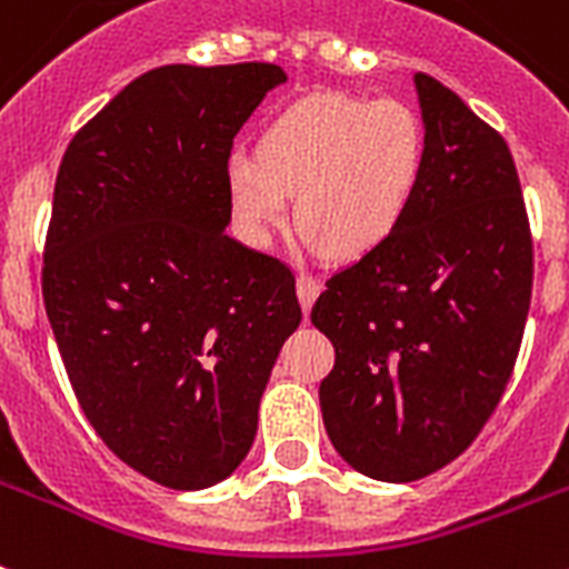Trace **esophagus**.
I'll return each mask as SVG.
<instances>
[{"instance_id": "34e87169", "label": "esophagus", "mask_w": 569, "mask_h": 569, "mask_svg": "<svg viewBox=\"0 0 569 569\" xmlns=\"http://www.w3.org/2000/svg\"><path fill=\"white\" fill-rule=\"evenodd\" d=\"M318 292H321V283H318L316 277L307 274V271H300V274H298V298H300V307H303V312H309V309H312Z\"/></svg>"}]
</instances>
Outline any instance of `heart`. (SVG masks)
I'll list each match as a JSON object with an SVG mask.
<instances>
[{
	"label": "heart",
	"mask_w": 569,
	"mask_h": 569,
	"mask_svg": "<svg viewBox=\"0 0 569 569\" xmlns=\"http://www.w3.org/2000/svg\"><path fill=\"white\" fill-rule=\"evenodd\" d=\"M427 157L423 122L397 99L318 96L274 119L260 157L233 151L228 196L242 233L266 242L289 216L330 257L353 260L400 228Z\"/></svg>",
	"instance_id": "heart-1"
}]
</instances>
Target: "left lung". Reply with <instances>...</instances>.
Listing matches in <instances>:
<instances>
[{
    "label": "left lung",
    "instance_id": "obj_1",
    "mask_svg": "<svg viewBox=\"0 0 569 569\" xmlns=\"http://www.w3.org/2000/svg\"><path fill=\"white\" fill-rule=\"evenodd\" d=\"M415 92L427 157L412 204L312 307L336 348L318 389L327 436L380 482H415L468 450L509 386L532 300L509 146L436 78L418 72Z\"/></svg>",
    "mask_w": 569,
    "mask_h": 569
}]
</instances>
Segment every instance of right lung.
Wrapping results in <instances>:
<instances>
[{
    "label": "right lung",
    "instance_id": "1",
    "mask_svg": "<svg viewBox=\"0 0 569 569\" xmlns=\"http://www.w3.org/2000/svg\"><path fill=\"white\" fill-rule=\"evenodd\" d=\"M274 63L151 69L72 137L43 253L46 316L99 438L151 482L201 491L242 465L295 277L228 237L233 137Z\"/></svg>",
    "mask_w": 569,
    "mask_h": 569
}]
</instances>
